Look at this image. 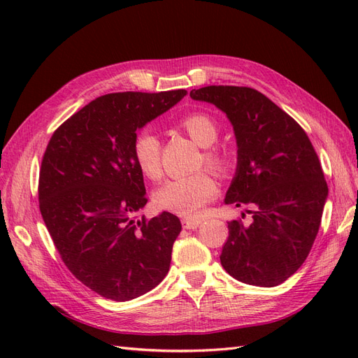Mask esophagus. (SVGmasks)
<instances>
[{
    "label": "esophagus",
    "mask_w": 358,
    "mask_h": 358,
    "mask_svg": "<svg viewBox=\"0 0 358 358\" xmlns=\"http://www.w3.org/2000/svg\"><path fill=\"white\" fill-rule=\"evenodd\" d=\"M182 225H183V229L194 230V229H197V227L201 225V220H196V218H182Z\"/></svg>",
    "instance_id": "1"
}]
</instances>
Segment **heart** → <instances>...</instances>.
Wrapping results in <instances>:
<instances>
[{"label": "heart", "instance_id": "obj_1", "mask_svg": "<svg viewBox=\"0 0 358 358\" xmlns=\"http://www.w3.org/2000/svg\"><path fill=\"white\" fill-rule=\"evenodd\" d=\"M179 125L199 146L206 148L203 154L206 164L216 171L227 169L229 157L222 149L213 146L218 138L220 128L212 116L203 112H192L183 116ZM131 152L136 166L142 171V175L150 179L159 176L161 145L154 129H140L133 138ZM216 192H218V187H216L215 179L209 173L199 171L166 180L155 191L154 200L159 209L194 218L200 215L206 204L215 199Z\"/></svg>", "mask_w": 358, "mask_h": 358}]
</instances>
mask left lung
Listing matches in <instances>:
<instances>
[{"mask_svg": "<svg viewBox=\"0 0 358 358\" xmlns=\"http://www.w3.org/2000/svg\"><path fill=\"white\" fill-rule=\"evenodd\" d=\"M189 95L231 122L237 167L224 201L254 209L252 224L229 222L221 264L249 285L282 284L309 255L329 196L315 149L294 119L252 88L213 85Z\"/></svg>", "mask_w": 358, "mask_h": 358, "instance_id": "obj_1", "label": "left lung"}]
</instances>
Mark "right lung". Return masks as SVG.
<instances>
[{
	"label": "right lung",
	"instance_id": "1",
	"mask_svg": "<svg viewBox=\"0 0 358 358\" xmlns=\"http://www.w3.org/2000/svg\"><path fill=\"white\" fill-rule=\"evenodd\" d=\"M187 95L185 90L115 92L69 117L41 161L40 212L70 272L96 294L127 301L166 278L182 225L162 212L136 220L148 203L133 138Z\"/></svg>",
	"mask_w": 358,
	"mask_h": 358
}]
</instances>
